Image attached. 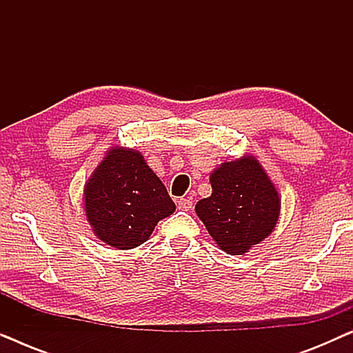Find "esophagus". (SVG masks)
<instances>
[{
	"mask_svg": "<svg viewBox=\"0 0 353 353\" xmlns=\"http://www.w3.org/2000/svg\"><path fill=\"white\" fill-rule=\"evenodd\" d=\"M176 205H178V209H180V210L188 212V210L192 209V201H190V199H178Z\"/></svg>",
	"mask_w": 353,
	"mask_h": 353,
	"instance_id": "1",
	"label": "esophagus"
}]
</instances>
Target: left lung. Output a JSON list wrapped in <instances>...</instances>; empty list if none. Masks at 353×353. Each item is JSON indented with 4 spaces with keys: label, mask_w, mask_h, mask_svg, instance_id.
<instances>
[{
    "label": "left lung",
    "mask_w": 353,
    "mask_h": 353,
    "mask_svg": "<svg viewBox=\"0 0 353 353\" xmlns=\"http://www.w3.org/2000/svg\"><path fill=\"white\" fill-rule=\"evenodd\" d=\"M212 194L196 204V214L216 245L243 255L278 223L281 199L254 156L223 162L210 173Z\"/></svg>",
    "instance_id": "obj_1"
}]
</instances>
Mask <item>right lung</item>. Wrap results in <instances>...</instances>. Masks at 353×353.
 <instances>
[{
  "mask_svg": "<svg viewBox=\"0 0 353 353\" xmlns=\"http://www.w3.org/2000/svg\"><path fill=\"white\" fill-rule=\"evenodd\" d=\"M83 194L94 234L122 250L146 243L159 221L175 212V202L141 152L120 146L105 152Z\"/></svg>",
  "mask_w": 353,
  "mask_h": 353,
  "instance_id": "add662e5",
  "label": "right lung"
}]
</instances>
